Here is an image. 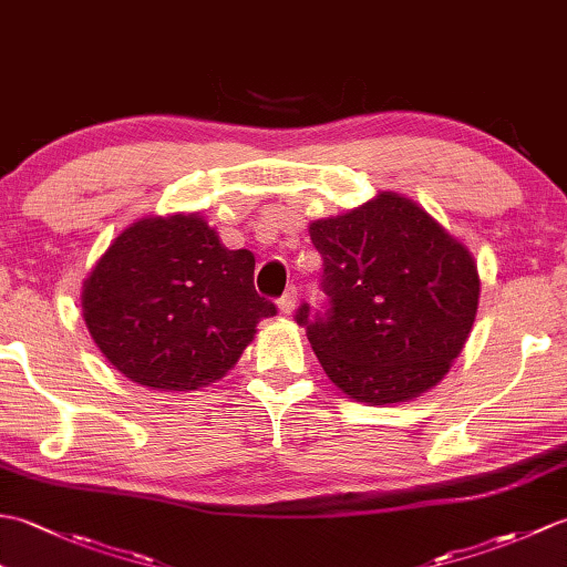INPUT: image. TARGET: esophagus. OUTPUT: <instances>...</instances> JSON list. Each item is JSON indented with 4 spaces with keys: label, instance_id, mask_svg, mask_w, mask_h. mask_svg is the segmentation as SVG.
Returning <instances> with one entry per match:
<instances>
[{
    "label": "esophagus",
    "instance_id": "esophagus-1",
    "mask_svg": "<svg viewBox=\"0 0 567 567\" xmlns=\"http://www.w3.org/2000/svg\"><path fill=\"white\" fill-rule=\"evenodd\" d=\"M277 307H280L282 315H292L295 307H297V287H287L285 295L277 299Z\"/></svg>",
    "mask_w": 567,
    "mask_h": 567
}]
</instances>
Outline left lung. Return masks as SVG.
Returning <instances> with one entry per match:
<instances>
[{
  "label": "left lung",
  "instance_id": "8db88e82",
  "mask_svg": "<svg viewBox=\"0 0 567 567\" xmlns=\"http://www.w3.org/2000/svg\"><path fill=\"white\" fill-rule=\"evenodd\" d=\"M327 307L297 309L329 380L351 400L396 404L443 380L480 299L470 250L416 202L382 192L309 224Z\"/></svg>",
  "mask_w": 567,
  "mask_h": 567
}]
</instances>
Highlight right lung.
Returning a JSON list of instances; mask_svg holds the SVG:
<instances>
[{
	"label": "right lung",
	"mask_w": 567,
	"mask_h": 567,
	"mask_svg": "<svg viewBox=\"0 0 567 567\" xmlns=\"http://www.w3.org/2000/svg\"><path fill=\"white\" fill-rule=\"evenodd\" d=\"M252 252L228 250L197 214L148 216L114 238L82 287L94 343L131 382L199 390L224 378L275 305Z\"/></svg>",
	"instance_id": "1"
}]
</instances>
